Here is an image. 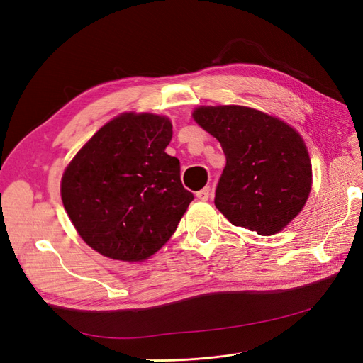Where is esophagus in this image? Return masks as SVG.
<instances>
[{"mask_svg":"<svg viewBox=\"0 0 363 363\" xmlns=\"http://www.w3.org/2000/svg\"><path fill=\"white\" fill-rule=\"evenodd\" d=\"M208 196H211V188H208V186H206L204 189L196 192V199L201 200V201H207Z\"/></svg>","mask_w":363,"mask_h":363,"instance_id":"esophagus-1","label":"esophagus"}]
</instances>
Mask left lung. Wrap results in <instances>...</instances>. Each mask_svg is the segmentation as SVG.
Returning <instances> with one entry per match:
<instances>
[{
	"label": "left lung",
	"mask_w": 363,
	"mask_h": 363,
	"mask_svg": "<svg viewBox=\"0 0 363 363\" xmlns=\"http://www.w3.org/2000/svg\"><path fill=\"white\" fill-rule=\"evenodd\" d=\"M194 119L215 136L225 168L215 206L230 223L274 235L301 212L312 186V164L301 136L255 108L216 106L195 108Z\"/></svg>",
	"instance_id": "left-lung-1"
}]
</instances>
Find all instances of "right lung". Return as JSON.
Instances as JSON below:
<instances>
[{
  "mask_svg": "<svg viewBox=\"0 0 363 363\" xmlns=\"http://www.w3.org/2000/svg\"><path fill=\"white\" fill-rule=\"evenodd\" d=\"M171 138L168 118L119 115L96 131L65 171V211L100 255L145 260L175 232L194 194L183 188L179 159L164 152Z\"/></svg>",
  "mask_w": 363,
  "mask_h": 363,
  "instance_id": "1",
  "label": "right lung"
}]
</instances>
